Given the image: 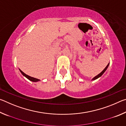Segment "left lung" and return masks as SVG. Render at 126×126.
Wrapping results in <instances>:
<instances>
[{
    "label": "left lung",
    "instance_id": "8db88e82",
    "mask_svg": "<svg viewBox=\"0 0 126 126\" xmlns=\"http://www.w3.org/2000/svg\"><path fill=\"white\" fill-rule=\"evenodd\" d=\"M108 65H109V63L108 64V65L106 66V68H104V69H103V71H102L101 73H100L99 74H98L97 76H96L95 77H94L93 79H92V80H95V79H97V78H98L99 77H101L102 74H103L104 73V72H105L106 71V69H107V68H108Z\"/></svg>",
    "mask_w": 126,
    "mask_h": 126
}]
</instances>
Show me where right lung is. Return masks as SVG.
Wrapping results in <instances>:
<instances>
[{"instance_id": "right-lung-1", "label": "right lung", "mask_w": 126, "mask_h": 126, "mask_svg": "<svg viewBox=\"0 0 126 126\" xmlns=\"http://www.w3.org/2000/svg\"><path fill=\"white\" fill-rule=\"evenodd\" d=\"M19 70H20V72H21V73H22V74H23V75L24 76H25V77H26V78H27L29 80H31V81H32V82H38V81H39V79H37V78H35L32 77H31V76H28L27 74H26L25 73H24V72H23V71H21L20 69H19Z\"/></svg>"}]
</instances>
